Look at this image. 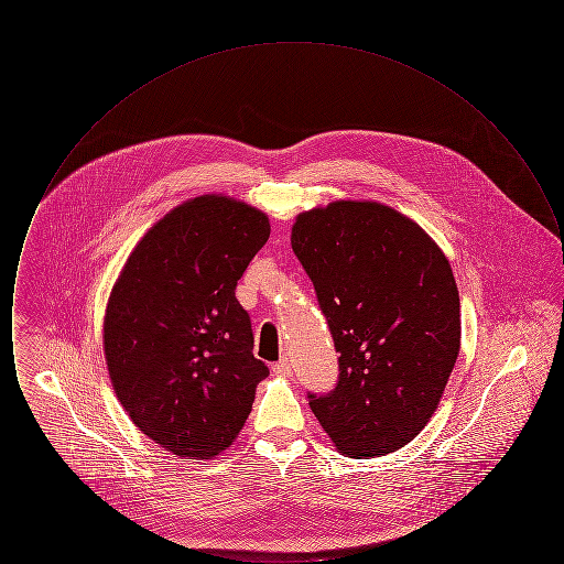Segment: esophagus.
I'll return each instance as SVG.
<instances>
[{
  "instance_id": "1",
  "label": "esophagus",
  "mask_w": 564,
  "mask_h": 564,
  "mask_svg": "<svg viewBox=\"0 0 564 564\" xmlns=\"http://www.w3.org/2000/svg\"><path fill=\"white\" fill-rule=\"evenodd\" d=\"M272 372L276 376H292V364H290V359L283 357L281 361H276V364L272 366Z\"/></svg>"
}]
</instances>
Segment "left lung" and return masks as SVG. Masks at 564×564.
I'll list each match as a JSON object with an SVG mask.
<instances>
[{
    "instance_id": "obj_1",
    "label": "left lung",
    "mask_w": 564,
    "mask_h": 564,
    "mask_svg": "<svg viewBox=\"0 0 564 564\" xmlns=\"http://www.w3.org/2000/svg\"><path fill=\"white\" fill-rule=\"evenodd\" d=\"M292 249L340 352L332 393L311 398L343 455L395 453L430 423L460 349L455 274L437 242L376 200L297 214Z\"/></svg>"
}]
</instances>
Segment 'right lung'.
Segmentation results:
<instances>
[{"label": "right lung", "instance_id": "right-lung-1", "mask_svg": "<svg viewBox=\"0 0 564 564\" xmlns=\"http://www.w3.org/2000/svg\"><path fill=\"white\" fill-rule=\"evenodd\" d=\"M269 237V215L203 194L141 237L111 288V387L134 427L173 455L207 460L228 451L269 376L235 295Z\"/></svg>", "mask_w": 564, "mask_h": 564}]
</instances>
